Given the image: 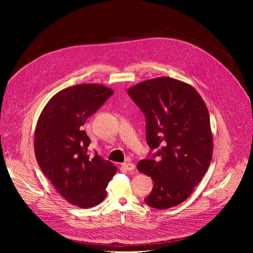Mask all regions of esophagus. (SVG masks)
Here are the masks:
<instances>
[{
  "mask_svg": "<svg viewBox=\"0 0 253 253\" xmlns=\"http://www.w3.org/2000/svg\"><path fill=\"white\" fill-rule=\"evenodd\" d=\"M122 167L127 171H133L135 169V165L131 162H125L122 164Z\"/></svg>",
  "mask_w": 253,
  "mask_h": 253,
  "instance_id": "esophagus-1",
  "label": "esophagus"
}]
</instances>
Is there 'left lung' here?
Instances as JSON below:
<instances>
[{
    "label": "left lung",
    "instance_id": "8db88e82",
    "mask_svg": "<svg viewBox=\"0 0 253 253\" xmlns=\"http://www.w3.org/2000/svg\"><path fill=\"white\" fill-rule=\"evenodd\" d=\"M146 118V139L158 151L138 162L154 185L145 202L167 209L185 201L205 175L213 153L207 107L189 84L169 77L143 81L128 89ZM159 156L161 160L155 158Z\"/></svg>",
    "mask_w": 253,
    "mask_h": 253
}]
</instances>
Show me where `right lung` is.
Segmentation results:
<instances>
[{
    "label": "right lung",
    "instance_id": "right-lung-1",
    "mask_svg": "<svg viewBox=\"0 0 253 253\" xmlns=\"http://www.w3.org/2000/svg\"><path fill=\"white\" fill-rule=\"evenodd\" d=\"M114 91L101 84H80L54 95L35 130V155L44 175L69 203L81 208L101 203L117 168L96 152L83 126Z\"/></svg>",
    "mask_w": 253,
    "mask_h": 253
}]
</instances>
